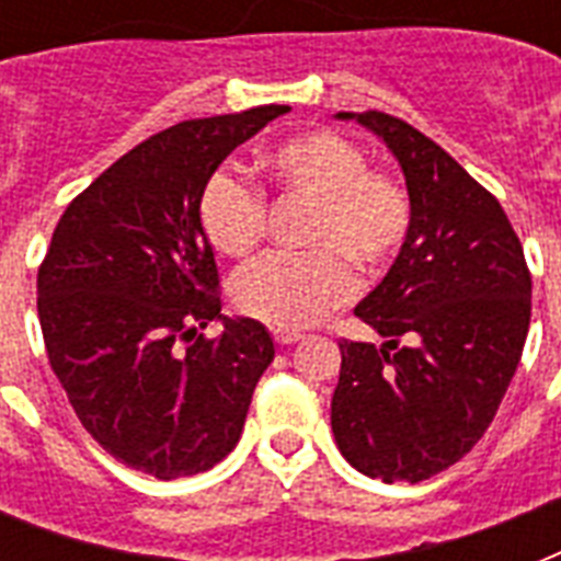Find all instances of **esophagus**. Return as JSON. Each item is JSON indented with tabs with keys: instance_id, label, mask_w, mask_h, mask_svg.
<instances>
[{
	"instance_id": "obj_1",
	"label": "esophagus",
	"mask_w": 561,
	"mask_h": 561,
	"mask_svg": "<svg viewBox=\"0 0 561 561\" xmlns=\"http://www.w3.org/2000/svg\"><path fill=\"white\" fill-rule=\"evenodd\" d=\"M299 337H302V332H297V329H273V341L279 343V346H288V343H297Z\"/></svg>"
}]
</instances>
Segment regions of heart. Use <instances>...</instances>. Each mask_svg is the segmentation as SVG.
<instances>
[{"label": "heart", "instance_id": "obj_1", "mask_svg": "<svg viewBox=\"0 0 561 561\" xmlns=\"http://www.w3.org/2000/svg\"><path fill=\"white\" fill-rule=\"evenodd\" d=\"M282 197L314 203L308 218L306 255H267L232 282L241 314L279 329H302L341 308L355 290L358 267L367 279L390 271L408 244L413 201L408 186L381 169H369L358 145L311 130L267 153ZM203 236L218 253L247 259L267 232V201L247 180L215 171L197 197Z\"/></svg>", "mask_w": 561, "mask_h": 561}]
</instances>
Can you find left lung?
<instances>
[{"label":"left lung","instance_id":"left-lung-1","mask_svg":"<svg viewBox=\"0 0 561 561\" xmlns=\"http://www.w3.org/2000/svg\"><path fill=\"white\" fill-rule=\"evenodd\" d=\"M341 118H358L396 153L413 227L355 308L383 346L337 343L334 443L367 478L419 483L492 425L530 329V267L495 194L434 139L381 110Z\"/></svg>","mask_w":561,"mask_h":561}]
</instances>
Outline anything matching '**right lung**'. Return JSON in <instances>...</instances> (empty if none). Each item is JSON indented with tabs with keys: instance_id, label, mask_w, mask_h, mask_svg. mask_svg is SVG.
<instances>
[{
	"instance_id": "1",
	"label": "right lung",
	"mask_w": 561,
	"mask_h": 561,
	"mask_svg": "<svg viewBox=\"0 0 561 561\" xmlns=\"http://www.w3.org/2000/svg\"><path fill=\"white\" fill-rule=\"evenodd\" d=\"M285 104L188 118L118 157L60 215L37 271L48 364L87 434L160 480L236 448L273 341L220 317V276L197 220L203 183Z\"/></svg>"
}]
</instances>
